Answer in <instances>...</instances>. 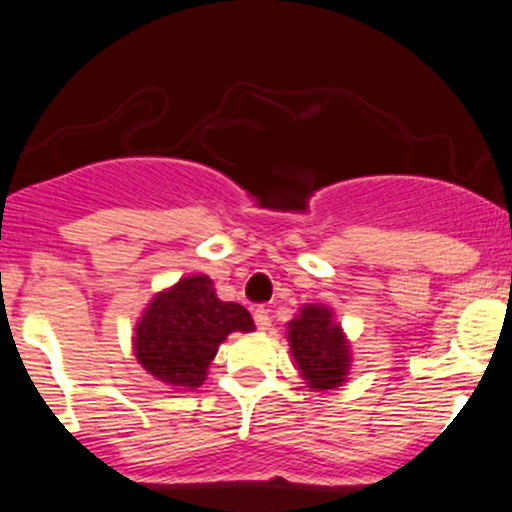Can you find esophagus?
<instances>
[{
  "label": "esophagus",
  "mask_w": 512,
  "mask_h": 512,
  "mask_svg": "<svg viewBox=\"0 0 512 512\" xmlns=\"http://www.w3.org/2000/svg\"><path fill=\"white\" fill-rule=\"evenodd\" d=\"M252 317H255V325H257V330L267 332L269 327H272V317H269V310L264 308V305H257V308H255V313H252Z\"/></svg>",
  "instance_id": "1"
}]
</instances>
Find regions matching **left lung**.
I'll return each mask as SVG.
<instances>
[{
	"instance_id": "left-lung-1",
	"label": "left lung",
	"mask_w": 512,
	"mask_h": 512,
	"mask_svg": "<svg viewBox=\"0 0 512 512\" xmlns=\"http://www.w3.org/2000/svg\"><path fill=\"white\" fill-rule=\"evenodd\" d=\"M286 330L291 356L310 390H334L346 383L351 368L349 339L327 305H303Z\"/></svg>"
}]
</instances>
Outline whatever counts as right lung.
<instances>
[{
  "instance_id": "add662e5",
  "label": "right lung",
  "mask_w": 512,
  "mask_h": 512,
  "mask_svg": "<svg viewBox=\"0 0 512 512\" xmlns=\"http://www.w3.org/2000/svg\"><path fill=\"white\" fill-rule=\"evenodd\" d=\"M255 322L240 303L216 296L207 274L182 276L151 298L134 327V356L158 383L195 390L231 332H252Z\"/></svg>"
}]
</instances>
